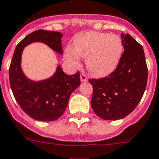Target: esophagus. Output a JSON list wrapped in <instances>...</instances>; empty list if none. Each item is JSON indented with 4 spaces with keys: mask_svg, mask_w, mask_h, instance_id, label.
<instances>
[{
    "mask_svg": "<svg viewBox=\"0 0 159 159\" xmlns=\"http://www.w3.org/2000/svg\"><path fill=\"white\" fill-rule=\"evenodd\" d=\"M88 80H89V78H88V76L84 74V73H82V74L80 75L81 82H86V81H88Z\"/></svg>",
    "mask_w": 159,
    "mask_h": 159,
    "instance_id": "1",
    "label": "esophagus"
}]
</instances>
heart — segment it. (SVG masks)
<instances>
[{"label":"heart","instance_id":"1","mask_svg":"<svg viewBox=\"0 0 159 159\" xmlns=\"http://www.w3.org/2000/svg\"><path fill=\"white\" fill-rule=\"evenodd\" d=\"M74 50L68 48L66 58L75 65L80 57H86L88 70L96 76H105L115 70L123 53V43L119 35L89 31L77 36Z\"/></svg>","mask_w":159,"mask_h":159}]
</instances>
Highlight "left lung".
<instances>
[{
  "label": "left lung",
  "mask_w": 159,
  "mask_h": 159,
  "mask_svg": "<svg viewBox=\"0 0 159 159\" xmlns=\"http://www.w3.org/2000/svg\"><path fill=\"white\" fill-rule=\"evenodd\" d=\"M124 51L117 67L105 78L91 79L92 108L105 120L123 119L134 111L145 93L148 69L144 49L129 34H121Z\"/></svg>",
  "instance_id": "left-lung-1"
}]
</instances>
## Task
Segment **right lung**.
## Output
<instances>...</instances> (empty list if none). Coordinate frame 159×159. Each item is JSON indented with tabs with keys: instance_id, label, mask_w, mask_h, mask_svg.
I'll use <instances>...</instances> for the list:
<instances>
[{
	"instance_id": "right-lung-1",
	"label": "right lung",
	"mask_w": 159,
	"mask_h": 159,
	"mask_svg": "<svg viewBox=\"0 0 159 159\" xmlns=\"http://www.w3.org/2000/svg\"><path fill=\"white\" fill-rule=\"evenodd\" d=\"M61 37L62 34L57 31H33L18 43L10 66V84L15 100L28 116L38 121H54L63 115L70 96L80 84V73L66 75L58 65L54 74L49 78L31 80L22 70L23 51L31 43L41 42L61 55L63 53Z\"/></svg>"
}]
</instances>
